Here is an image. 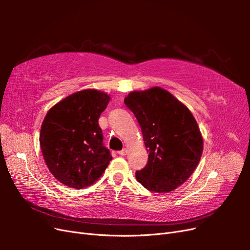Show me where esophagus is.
<instances>
[{
    "label": "esophagus",
    "instance_id": "obj_1",
    "mask_svg": "<svg viewBox=\"0 0 250 250\" xmlns=\"http://www.w3.org/2000/svg\"><path fill=\"white\" fill-rule=\"evenodd\" d=\"M118 154L121 155V156H125L127 154V149L124 148V149H122L121 151H118Z\"/></svg>",
    "mask_w": 250,
    "mask_h": 250
}]
</instances>
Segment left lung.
I'll use <instances>...</instances> for the list:
<instances>
[{
    "mask_svg": "<svg viewBox=\"0 0 250 250\" xmlns=\"http://www.w3.org/2000/svg\"><path fill=\"white\" fill-rule=\"evenodd\" d=\"M124 103L141 126L148 163L135 172L151 192H171L192 175L203 150V140L191 111L167 90L152 87L131 92Z\"/></svg>",
    "mask_w": 250,
    "mask_h": 250,
    "instance_id": "left-lung-1",
    "label": "left lung"
}]
</instances>
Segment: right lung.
<instances>
[{
  "mask_svg": "<svg viewBox=\"0 0 250 250\" xmlns=\"http://www.w3.org/2000/svg\"><path fill=\"white\" fill-rule=\"evenodd\" d=\"M107 94L84 89L54 105L44 118L40 144L50 172L74 188L93 185L112 160L98 123Z\"/></svg>",
  "mask_w": 250,
  "mask_h": 250,
  "instance_id": "1",
  "label": "right lung"
}]
</instances>
